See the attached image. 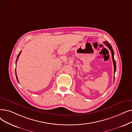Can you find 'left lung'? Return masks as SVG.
Masks as SVG:
<instances>
[{
  "label": "left lung",
  "mask_w": 132,
  "mask_h": 132,
  "mask_svg": "<svg viewBox=\"0 0 132 132\" xmlns=\"http://www.w3.org/2000/svg\"><path fill=\"white\" fill-rule=\"evenodd\" d=\"M104 44L107 47H108V48L110 50L111 52V53H112V59H113V65H114V73H116V62L115 61V60H114V51H113V50L112 48V46L111 45V44L109 43L107 41H105L104 42Z\"/></svg>",
  "instance_id": "left-lung-1"
}]
</instances>
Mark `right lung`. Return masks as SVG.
<instances>
[{"label": "right lung", "mask_w": 132, "mask_h": 132, "mask_svg": "<svg viewBox=\"0 0 132 132\" xmlns=\"http://www.w3.org/2000/svg\"><path fill=\"white\" fill-rule=\"evenodd\" d=\"M20 53H21V51L20 52H19V53L18 54V55H17V58H16V62H15V64L16 63V62H17V60H18V58H19V55H20ZM15 76H16V79H17V81H18V82H19V81H18V78H17V76H16V68H15Z\"/></svg>", "instance_id": "add662e5"}]
</instances>
